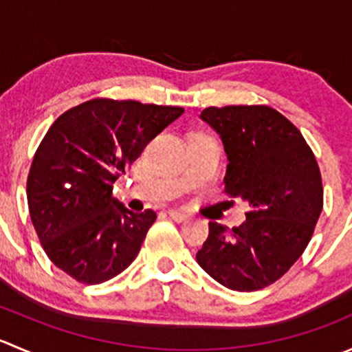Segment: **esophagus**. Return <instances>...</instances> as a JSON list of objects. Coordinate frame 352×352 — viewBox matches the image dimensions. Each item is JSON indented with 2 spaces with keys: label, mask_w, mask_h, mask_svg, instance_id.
<instances>
[{
  "label": "esophagus",
  "mask_w": 352,
  "mask_h": 352,
  "mask_svg": "<svg viewBox=\"0 0 352 352\" xmlns=\"http://www.w3.org/2000/svg\"><path fill=\"white\" fill-rule=\"evenodd\" d=\"M168 216L173 219V221H177V223H184V221H187V219H189V216H187L186 212H180V211H177V209H170Z\"/></svg>",
  "instance_id": "obj_1"
}]
</instances>
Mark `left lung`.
Listing matches in <instances>:
<instances>
[{
    "label": "left lung",
    "mask_w": 352,
    "mask_h": 352,
    "mask_svg": "<svg viewBox=\"0 0 352 352\" xmlns=\"http://www.w3.org/2000/svg\"><path fill=\"white\" fill-rule=\"evenodd\" d=\"M201 119L228 156L225 192L250 211L232 230L209 221L196 258L225 287L262 289L289 271L314 235L324 208L320 168L298 127L267 105L208 107Z\"/></svg>",
    "instance_id": "obj_1"
}]
</instances>
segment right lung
Listing matches in <instances>:
<instances>
[{"mask_svg":"<svg viewBox=\"0 0 352 352\" xmlns=\"http://www.w3.org/2000/svg\"><path fill=\"white\" fill-rule=\"evenodd\" d=\"M182 113V107L94 98L54 120L27 179L32 225L54 265L85 285L129 267L156 212L129 211L112 197V184Z\"/></svg>","mask_w":352,"mask_h":352,"instance_id":"1","label":"right lung"}]
</instances>
